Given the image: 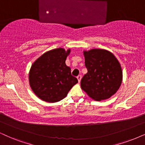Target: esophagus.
<instances>
[{
    "label": "esophagus",
    "instance_id": "obj_1",
    "mask_svg": "<svg viewBox=\"0 0 145 145\" xmlns=\"http://www.w3.org/2000/svg\"><path fill=\"white\" fill-rule=\"evenodd\" d=\"M77 78H78V82H80V81H81V79H82V76L81 75H79V76H77Z\"/></svg>",
    "mask_w": 145,
    "mask_h": 145
}]
</instances>
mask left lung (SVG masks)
I'll return each instance as SVG.
<instances>
[{
    "instance_id": "8db88e82",
    "label": "left lung",
    "mask_w": 145,
    "mask_h": 145,
    "mask_svg": "<svg viewBox=\"0 0 145 145\" xmlns=\"http://www.w3.org/2000/svg\"><path fill=\"white\" fill-rule=\"evenodd\" d=\"M84 54L88 72L81 80L82 89L95 100L110 98L122 83V73L118 61L104 49H91Z\"/></svg>"
}]
</instances>
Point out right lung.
<instances>
[{"label": "right lung", "mask_w": 145, "mask_h": 145, "mask_svg": "<svg viewBox=\"0 0 145 145\" xmlns=\"http://www.w3.org/2000/svg\"><path fill=\"white\" fill-rule=\"evenodd\" d=\"M69 53V49H53L42 55L32 65L29 84L35 94L43 101H60L78 82L65 64Z\"/></svg>", "instance_id": "add662e5"}]
</instances>
